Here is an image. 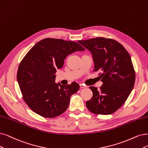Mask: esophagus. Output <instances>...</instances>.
<instances>
[{
  "label": "esophagus",
  "instance_id": "34e87169",
  "mask_svg": "<svg viewBox=\"0 0 148 148\" xmlns=\"http://www.w3.org/2000/svg\"><path fill=\"white\" fill-rule=\"evenodd\" d=\"M80 87L81 88H86V86H84L83 84H80Z\"/></svg>",
  "mask_w": 148,
  "mask_h": 148
}]
</instances>
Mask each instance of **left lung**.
<instances>
[{"mask_svg":"<svg viewBox=\"0 0 148 148\" xmlns=\"http://www.w3.org/2000/svg\"><path fill=\"white\" fill-rule=\"evenodd\" d=\"M78 42L91 52L93 71H102L99 75L103 84L99 90L90 86L92 97L86 102L87 108L97 114L115 112L127 100L135 84V72L129 53L110 38L97 37Z\"/></svg>","mask_w":148,"mask_h":148,"instance_id":"8db88e82","label":"left lung"}]
</instances>
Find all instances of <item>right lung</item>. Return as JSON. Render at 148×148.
I'll return each instance as SVG.
<instances>
[{
    "instance_id": "1",
    "label": "right lung",
    "mask_w": 148,
    "mask_h": 148,
    "mask_svg": "<svg viewBox=\"0 0 148 148\" xmlns=\"http://www.w3.org/2000/svg\"><path fill=\"white\" fill-rule=\"evenodd\" d=\"M85 49L79 43L62 39L45 38L27 52L19 65L17 80L23 99L36 114L52 118L63 113L71 95L79 89L75 82L63 85L55 82L68 55Z\"/></svg>"
}]
</instances>
